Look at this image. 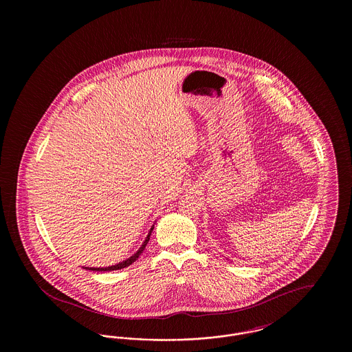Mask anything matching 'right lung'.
Here are the masks:
<instances>
[{"instance_id": "obj_1", "label": "right lung", "mask_w": 352, "mask_h": 352, "mask_svg": "<svg viewBox=\"0 0 352 352\" xmlns=\"http://www.w3.org/2000/svg\"><path fill=\"white\" fill-rule=\"evenodd\" d=\"M154 230V224L151 226V231H149V234L146 236V239L144 240V243H142V245L138 248V251L135 252L134 254H132L129 258H126V260H124V261H121V263H118L116 265H111V267H105V268H87V267H83V269H88V270H95V272H107V270H118V269L126 268V267H129L131 264H133L134 261L140 257V254L144 252L145 250V247H146V244H148V241H149V239H151V231Z\"/></svg>"}]
</instances>
